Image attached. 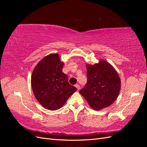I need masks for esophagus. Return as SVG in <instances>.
I'll return each instance as SVG.
<instances>
[{"mask_svg":"<svg viewBox=\"0 0 147 147\" xmlns=\"http://www.w3.org/2000/svg\"><path fill=\"white\" fill-rule=\"evenodd\" d=\"M75 87H76L77 88L78 91L80 90V86L79 84H75Z\"/></svg>","mask_w":147,"mask_h":147,"instance_id":"esophagus-1","label":"esophagus"}]
</instances>
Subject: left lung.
I'll return each mask as SVG.
<instances>
[{
    "instance_id": "obj_1",
    "label": "left lung",
    "mask_w": 147,
    "mask_h": 147,
    "mask_svg": "<svg viewBox=\"0 0 147 147\" xmlns=\"http://www.w3.org/2000/svg\"><path fill=\"white\" fill-rule=\"evenodd\" d=\"M87 83L80 93L91 107L100 110L116 100L121 89V80L113 67L100 59L98 63L86 64Z\"/></svg>"
}]
</instances>
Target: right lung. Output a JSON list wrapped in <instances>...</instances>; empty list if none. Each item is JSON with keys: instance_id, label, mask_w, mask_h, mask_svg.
<instances>
[{"instance_id": "add662e5", "label": "right lung", "mask_w": 147, "mask_h": 147, "mask_svg": "<svg viewBox=\"0 0 147 147\" xmlns=\"http://www.w3.org/2000/svg\"><path fill=\"white\" fill-rule=\"evenodd\" d=\"M63 65L59 54L51 53L38 62L31 75V86L35 98L48 110L61 109L77 90L69 83L67 75L62 71Z\"/></svg>"}]
</instances>
